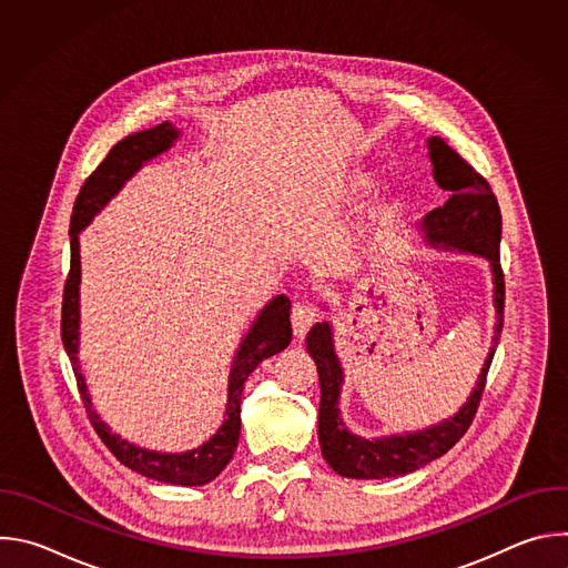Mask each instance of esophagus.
<instances>
[{
  "instance_id": "34e87169",
  "label": "esophagus",
  "mask_w": 568,
  "mask_h": 568,
  "mask_svg": "<svg viewBox=\"0 0 568 568\" xmlns=\"http://www.w3.org/2000/svg\"><path fill=\"white\" fill-rule=\"evenodd\" d=\"M316 318H318V312H316V307L310 301L294 303V307H292V328H294V335L298 339H303L305 333L310 331V326H312Z\"/></svg>"
}]
</instances>
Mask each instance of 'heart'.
<instances>
[{
  "label": "heart",
  "instance_id": "b5f03b06",
  "mask_svg": "<svg viewBox=\"0 0 568 568\" xmlns=\"http://www.w3.org/2000/svg\"><path fill=\"white\" fill-rule=\"evenodd\" d=\"M366 180H368L366 173H355V175L351 178V184H353V186H364ZM390 204H393V189L379 186V189H375V191L371 193V197H368L364 211H366L368 217H382V215L390 209Z\"/></svg>",
  "mask_w": 568,
  "mask_h": 568
}]
</instances>
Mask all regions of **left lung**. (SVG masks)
<instances>
[{"mask_svg":"<svg viewBox=\"0 0 568 568\" xmlns=\"http://www.w3.org/2000/svg\"><path fill=\"white\" fill-rule=\"evenodd\" d=\"M429 159L436 184L449 193L445 206L434 209L420 222L427 245L436 250L463 252L480 256L490 263L495 283V337L488 357L478 373L463 407L438 425L390 434L382 438H364L353 434L339 409L344 368L335 353L333 326L328 321L314 323L307 333V353L318 371L321 402H318V445L326 463L346 478H395L412 474L427 463L447 454L469 429L478 399L485 388V375L493 364L499 335L504 328V272L499 265L501 245V211L490 189L467 161L452 150L440 136L427 139Z\"/></svg>","mask_w":568,"mask_h":568,"instance_id":"8db88e82","label":"left lung"}]
</instances>
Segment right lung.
Wrapping results in <instances>:
<instances>
[{
    "instance_id": "right-lung-1",
    "label": "right lung",
    "mask_w": 568,
    "mask_h": 568,
    "mask_svg": "<svg viewBox=\"0 0 568 568\" xmlns=\"http://www.w3.org/2000/svg\"><path fill=\"white\" fill-rule=\"evenodd\" d=\"M180 136L182 132L169 121L125 136L108 152V156L101 161L99 169L88 178L83 189H80L73 204L71 224H69L71 267L64 283V294H62L60 331H62L64 351L73 366L80 397H83L88 416L97 434L101 436V440L108 445V449L125 467H130L132 471H139L141 476H148L161 483H171V485H206L233 458V452L240 438V395H242V388H245L247 377L254 373V368L263 359L285 351L292 342V323H290L292 305L287 296L283 294L274 296L252 321V326L247 335L242 337L231 364L229 388H226V418L206 443L189 452L145 449L114 434L92 407L85 375L80 373V364H78V346H80V242H78V235L110 204L114 195H119V191L141 171L143 164H148V161H152L159 154L169 152Z\"/></svg>"
}]
</instances>
